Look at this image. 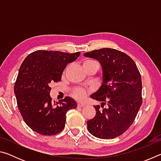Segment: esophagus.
I'll use <instances>...</instances> for the list:
<instances>
[{
    "label": "esophagus",
    "instance_id": "1",
    "mask_svg": "<svg viewBox=\"0 0 161 161\" xmlns=\"http://www.w3.org/2000/svg\"><path fill=\"white\" fill-rule=\"evenodd\" d=\"M84 103H77V107H79V108H82V107H84Z\"/></svg>",
    "mask_w": 161,
    "mask_h": 161
}]
</instances>
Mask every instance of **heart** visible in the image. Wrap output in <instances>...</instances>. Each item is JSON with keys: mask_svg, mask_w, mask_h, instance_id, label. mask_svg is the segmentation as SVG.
<instances>
[{"mask_svg": "<svg viewBox=\"0 0 161 161\" xmlns=\"http://www.w3.org/2000/svg\"><path fill=\"white\" fill-rule=\"evenodd\" d=\"M93 64H98L96 61L93 60L91 59H86L83 62V67L89 66V65H93ZM73 96H74L76 99L79 100H82L84 97H86V92L84 89L80 88V87H77L73 89Z\"/></svg>", "mask_w": 161, "mask_h": 161, "instance_id": "1", "label": "heart"}]
</instances>
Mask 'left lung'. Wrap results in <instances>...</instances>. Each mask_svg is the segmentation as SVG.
Listing matches in <instances>:
<instances>
[{"label": "left lung", "instance_id": "left-lung-1", "mask_svg": "<svg viewBox=\"0 0 161 161\" xmlns=\"http://www.w3.org/2000/svg\"><path fill=\"white\" fill-rule=\"evenodd\" d=\"M99 62L103 82L91 97L102 102L94 107L96 116L87 121L91 134L102 139L118 137L129 129L142 104V81L135 62L126 53L102 48L84 54ZM107 104V108L103 105Z\"/></svg>", "mask_w": 161, "mask_h": 161}]
</instances>
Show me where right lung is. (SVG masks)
I'll return each mask as SVG.
<instances>
[{
  "label": "right lung",
  "instance_id": "add662e5",
  "mask_svg": "<svg viewBox=\"0 0 161 161\" xmlns=\"http://www.w3.org/2000/svg\"><path fill=\"white\" fill-rule=\"evenodd\" d=\"M80 54V52L37 50L24 59L14 92L24 121L34 131L45 136L58 134L64 129L67 111L77 108V103L69 97L56 103L52 102L50 85L61 81L67 64Z\"/></svg>",
  "mask_w": 161,
  "mask_h": 161
}]
</instances>
